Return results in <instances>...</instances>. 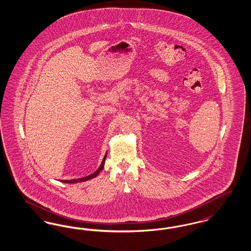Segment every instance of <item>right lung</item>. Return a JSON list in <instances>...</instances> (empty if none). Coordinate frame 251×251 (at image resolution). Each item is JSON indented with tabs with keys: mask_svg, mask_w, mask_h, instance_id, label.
<instances>
[{
	"mask_svg": "<svg viewBox=\"0 0 251 251\" xmlns=\"http://www.w3.org/2000/svg\"><path fill=\"white\" fill-rule=\"evenodd\" d=\"M105 159H106V155L104 156L103 160H102V161H101V164H100V167H99V169L96 171L95 173H93L92 175H90V176H85V177H82V178H78V179H71V180H62V182H64V183H76V182H84V181L89 180V179H91V178H93V177L97 176L99 175V173H100V171L102 170L103 166H104V161H105Z\"/></svg>",
	"mask_w": 251,
	"mask_h": 251,
	"instance_id": "obj_1",
	"label": "right lung"
}]
</instances>
